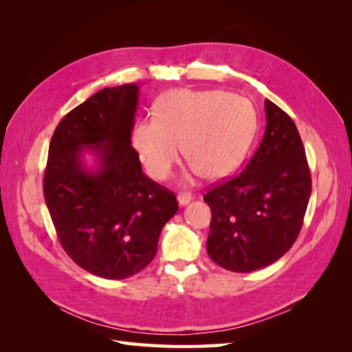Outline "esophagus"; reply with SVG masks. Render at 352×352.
<instances>
[{"mask_svg":"<svg viewBox=\"0 0 352 352\" xmlns=\"http://www.w3.org/2000/svg\"><path fill=\"white\" fill-rule=\"evenodd\" d=\"M194 199V197H192V194H189V192H185V194H179L177 195V202H179V206H182V207H185V206H188L190 201Z\"/></svg>","mask_w":352,"mask_h":352,"instance_id":"1","label":"esophagus"}]
</instances>
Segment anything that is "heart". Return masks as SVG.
I'll use <instances>...</instances> for the list:
<instances>
[{
    "label": "heart",
    "instance_id": "1",
    "mask_svg": "<svg viewBox=\"0 0 352 352\" xmlns=\"http://www.w3.org/2000/svg\"><path fill=\"white\" fill-rule=\"evenodd\" d=\"M257 127L251 102L219 89H173L154 104V117L132 127V145L148 176L167 179L180 148L190 175L221 179L242 164Z\"/></svg>",
    "mask_w": 352,
    "mask_h": 352
}]
</instances>
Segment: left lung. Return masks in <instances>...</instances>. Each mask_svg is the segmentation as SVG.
I'll list each match as a JSON object with an SVG mask.
<instances>
[{
	"label": "left lung",
	"instance_id": "obj_1",
	"mask_svg": "<svg viewBox=\"0 0 352 352\" xmlns=\"http://www.w3.org/2000/svg\"><path fill=\"white\" fill-rule=\"evenodd\" d=\"M265 132L239 175L204 195L211 208L207 251L220 267H267L296 241L311 194V175L294 120L264 101Z\"/></svg>",
	"mask_w": 352,
	"mask_h": 352
}]
</instances>
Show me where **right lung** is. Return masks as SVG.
<instances>
[{"label": "right lung", "mask_w": 352, "mask_h": 352, "mask_svg": "<svg viewBox=\"0 0 352 352\" xmlns=\"http://www.w3.org/2000/svg\"><path fill=\"white\" fill-rule=\"evenodd\" d=\"M140 87L104 88L67 113L51 138L44 197L63 250L104 279L140 273L179 208L172 190L144 175L131 142ZM98 157L89 169L82 154Z\"/></svg>", "instance_id": "add662e5"}]
</instances>
